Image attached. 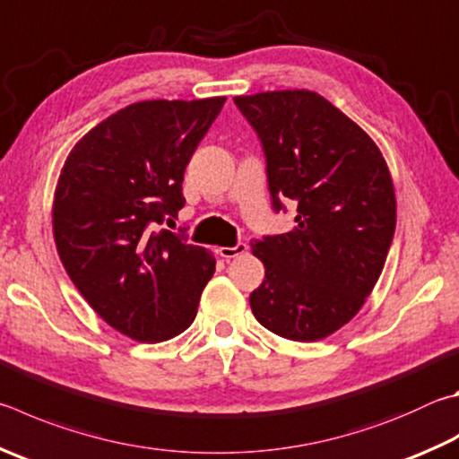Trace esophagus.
Instances as JSON below:
<instances>
[{"instance_id":"1","label":"esophagus","mask_w":459,"mask_h":459,"mask_svg":"<svg viewBox=\"0 0 459 459\" xmlns=\"http://www.w3.org/2000/svg\"><path fill=\"white\" fill-rule=\"evenodd\" d=\"M247 243H237L235 247H221L219 248V255L222 256V258H235V256H240V255H245L247 253Z\"/></svg>"}]
</instances>
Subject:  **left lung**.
Returning a JSON list of instances; mask_svg holds the SVG:
<instances>
[{
  "label": "left lung",
  "mask_w": 459,
  "mask_h": 459,
  "mask_svg": "<svg viewBox=\"0 0 459 459\" xmlns=\"http://www.w3.org/2000/svg\"><path fill=\"white\" fill-rule=\"evenodd\" d=\"M266 158L274 212L297 206V227L251 243L264 281L256 321L290 341H319L361 309L395 232V193L373 140L309 90L237 96Z\"/></svg>",
  "instance_id": "8db88e82"
}]
</instances>
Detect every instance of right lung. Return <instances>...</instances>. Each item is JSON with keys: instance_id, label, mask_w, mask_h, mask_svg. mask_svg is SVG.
I'll list each match as a JSON object with an SVG mask.
<instances>
[{"instance_id": "right-lung-1", "label": "right lung", "mask_w": 459, "mask_h": 459, "mask_svg": "<svg viewBox=\"0 0 459 459\" xmlns=\"http://www.w3.org/2000/svg\"><path fill=\"white\" fill-rule=\"evenodd\" d=\"M227 102L148 100L72 148L54 196V238L82 297L122 335L158 343L195 321L214 256L158 229L185 206L182 178Z\"/></svg>"}]
</instances>
